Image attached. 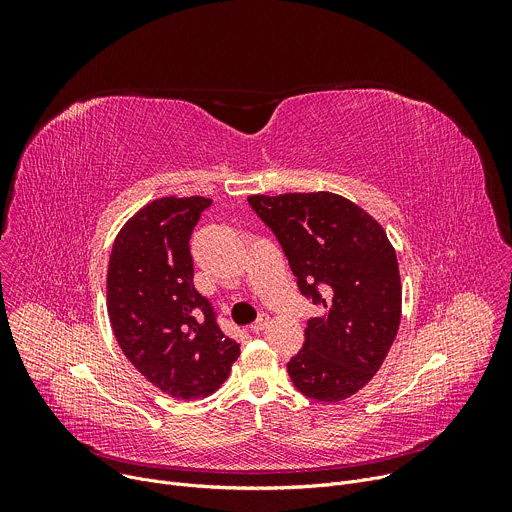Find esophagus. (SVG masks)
<instances>
[{
    "label": "esophagus",
    "instance_id": "obj_1",
    "mask_svg": "<svg viewBox=\"0 0 512 512\" xmlns=\"http://www.w3.org/2000/svg\"><path fill=\"white\" fill-rule=\"evenodd\" d=\"M267 324H269V316H267V314H261V316L251 324V330H253L255 334H259L261 330L267 328Z\"/></svg>",
    "mask_w": 512,
    "mask_h": 512
}]
</instances>
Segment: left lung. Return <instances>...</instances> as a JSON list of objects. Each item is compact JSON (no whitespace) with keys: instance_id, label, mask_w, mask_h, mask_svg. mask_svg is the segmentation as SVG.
I'll use <instances>...</instances> for the list:
<instances>
[{"instance_id":"left-lung-1","label":"left lung","mask_w":512,"mask_h":512,"mask_svg":"<svg viewBox=\"0 0 512 512\" xmlns=\"http://www.w3.org/2000/svg\"><path fill=\"white\" fill-rule=\"evenodd\" d=\"M279 241L302 296L324 306L302 350L287 362L296 389L336 403L367 385L397 336V255L371 214L332 192L249 196Z\"/></svg>"}]
</instances>
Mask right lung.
I'll return each instance as SVG.
<instances>
[{"mask_svg":"<svg viewBox=\"0 0 512 512\" xmlns=\"http://www.w3.org/2000/svg\"><path fill=\"white\" fill-rule=\"evenodd\" d=\"M210 198H160L113 243L107 308L133 367L160 391L192 401L221 387L241 354L208 298L194 287L190 237Z\"/></svg>","mask_w":512,"mask_h":512,"instance_id":"1","label":"right lung"}]
</instances>
